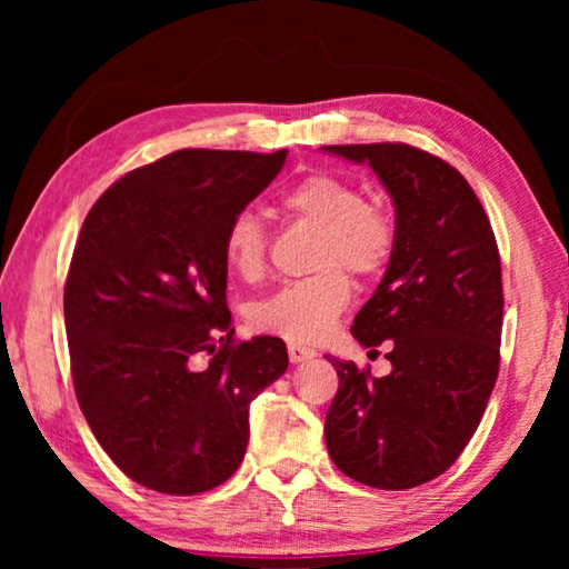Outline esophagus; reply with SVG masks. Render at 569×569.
<instances>
[{"mask_svg":"<svg viewBox=\"0 0 569 569\" xmlns=\"http://www.w3.org/2000/svg\"><path fill=\"white\" fill-rule=\"evenodd\" d=\"M288 359H291L293 363H303V361L316 359V351L308 349V346H301V343H288Z\"/></svg>","mask_w":569,"mask_h":569,"instance_id":"obj_1","label":"esophagus"}]
</instances>
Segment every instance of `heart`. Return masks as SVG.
Listing matches in <instances>:
<instances>
[{"label": "heart", "mask_w": 569, "mask_h": 569, "mask_svg": "<svg viewBox=\"0 0 569 569\" xmlns=\"http://www.w3.org/2000/svg\"><path fill=\"white\" fill-rule=\"evenodd\" d=\"M283 208L321 230L313 256L319 273L288 281L258 301L250 308V323L293 343H316L331 333L351 301V283L340 268L356 278L379 276L397 248V228L381 208L366 203L359 186L331 172L303 178L286 192ZM223 256L243 281H258L268 268V230L261 218L250 210L230 218Z\"/></svg>", "instance_id": "obj_1"}]
</instances>
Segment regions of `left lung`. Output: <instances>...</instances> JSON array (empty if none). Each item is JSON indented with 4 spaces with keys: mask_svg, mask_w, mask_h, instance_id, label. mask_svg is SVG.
I'll return each mask as SVG.
<instances>
[{
    "mask_svg": "<svg viewBox=\"0 0 569 569\" xmlns=\"http://www.w3.org/2000/svg\"><path fill=\"white\" fill-rule=\"evenodd\" d=\"M366 162L397 210V248L356 313L366 349L387 341L389 377L331 359L339 391L326 413V447L346 477L411 489L455 465L475 435L499 371L502 266L475 190L441 158L403 142L329 146Z\"/></svg>",
    "mask_w": 569,
    "mask_h": 569,
    "instance_id": "8db88e82",
    "label": "left lung"
}]
</instances>
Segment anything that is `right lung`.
Instances as JSON below:
<instances>
[{
	"label": "right lung",
	"mask_w": 569,
	"mask_h": 569,
	"mask_svg": "<svg viewBox=\"0 0 569 569\" xmlns=\"http://www.w3.org/2000/svg\"><path fill=\"white\" fill-rule=\"evenodd\" d=\"M286 156L170 152L104 190L82 223L64 283L74 393L114 465L156 492L223 485L246 455L250 401L288 369L276 336L233 339L223 256L230 218Z\"/></svg>",
	"instance_id": "obj_1"
}]
</instances>
